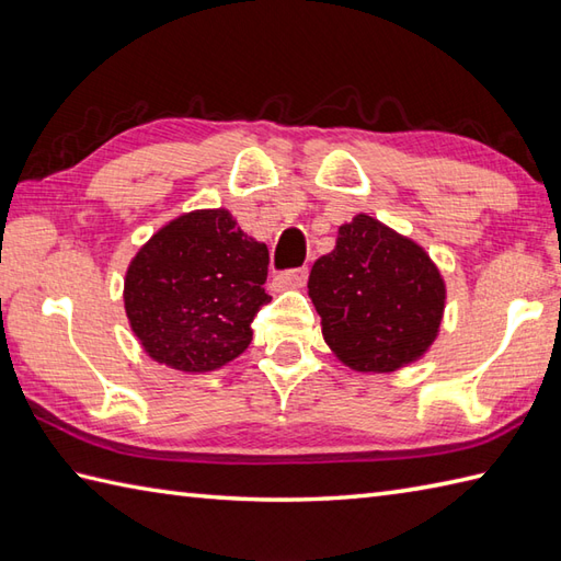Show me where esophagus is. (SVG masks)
<instances>
[{"label":"esophagus","mask_w":561,"mask_h":561,"mask_svg":"<svg viewBox=\"0 0 561 561\" xmlns=\"http://www.w3.org/2000/svg\"><path fill=\"white\" fill-rule=\"evenodd\" d=\"M308 277V270H287V272H279L277 277L272 279V287L274 291H287V289H301L306 284Z\"/></svg>","instance_id":"1"}]
</instances>
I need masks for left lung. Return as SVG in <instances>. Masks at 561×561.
<instances>
[{
    "label": "left lung",
    "instance_id": "left-lung-1",
    "mask_svg": "<svg viewBox=\"0 0 561 561\" xmlns=\"http://www.w3.org/2000/svg\"><path fill=\"white\" fill-rule=\"evenodd\" d=\"M308 296L323 340L356 374H392L432 350L446 311V279L426 250L388 224L356 214L313 262Z\"/></svg>",
    "mask_w": 561,
    "mask_h": 561
}]
</instances>
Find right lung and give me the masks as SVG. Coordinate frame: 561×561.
Segmentation results:
<instances>
[{
  "instance_id": "obj_1",
  "label": "right lung",
  "mask_w": 561,
  "mask_h": 561,
  "mask_svg": "<svg viewBox=\"0 0 561 561\" xmlns=\"http://www.w3.org/2000/svg\"><path fill=\"white\" fill-rule=\"evenodd\" d=\"M267 245L224 207L163 224L125 272V313L141 350L183 374H209L241 356L272 296Z\"/></svg>"
}]
</instances>
